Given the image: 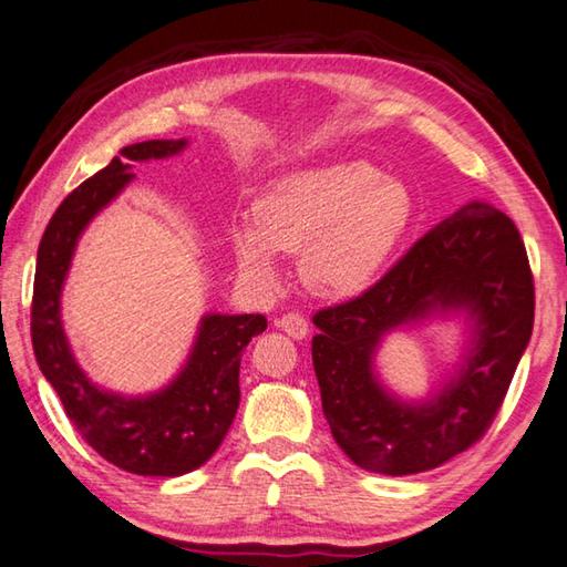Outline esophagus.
<instances>
[{"label":"esophagus","mask_w":567,"mask_h":567,"mask_svg":"<svg viewBox=\"0 0 567 567\" xmlns=\"http://www.w3.org/2000/svg\"><path fill=\"white\" fill-rule=\"evenodd\" d=\"M277 327H280L287 337L292 339H305L309 334V324L302 315H295V312H287L277 321Z\"/></svg>","instance_id":"1"}]
</instances>
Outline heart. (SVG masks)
Segmentation results:
<instances>
[{"label":"heart","mask_w":567,"mask_h":567,"mask_svg":"<svg viewBox=\"0 0 567 567\" xmlns=\"http://www.w3.org/2000/svg\"><path fill=\"white\" fill-rule=\"evenodd\" d=\"M410 188L369 162L309 166L275 179L252 206V224L230 230L238 268L277 280L275 252H299L315 292L347 297L383 272L413 224Z\"/></svg>","instance_id":"obj_1"}]
</instances>
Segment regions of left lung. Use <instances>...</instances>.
Masks as SVG:
<instances>
[{
  "label": "left lung",
  "instance_id": "obj_1",
  "mask_svg": "<svg viewBox=\"0 0 567 567\" xmlns=\"http://www.w3.org/2000/svg\"><path fill=\"white\" fill-rule=\"evenodd\" d=\"M534 275L514 220L472 202L425 233L361 297L315 315L312 361L337 445L361 470H435L480 440L504 403L534 331ZM464 313L471 339L452 377L425 402L380 383L385 333Z\"/></svg>",
  "mask_w": 567,
  "mask_h": 567
}]
</instances>
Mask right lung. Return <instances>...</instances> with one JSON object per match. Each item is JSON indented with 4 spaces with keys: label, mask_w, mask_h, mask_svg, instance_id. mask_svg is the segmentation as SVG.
Instances as JSON below:
<instances>
[{
    "label": "right lung",
    "mask_w": 567,
    "mask_h": 567,
    "mask_svg": "<svg viewBox=\"0 0 567 567\" xmlns=\"http://www.w3.org/2000/svg\"><path fill=\"white\" fill-rule=\"evenodd\" d=\"M186 140H150L120 150L63 198L43 230L31 302V341L39 369L65 415L100 457L142 476H182L210 460L240 403V353L268 327L262 315H204L182 371L147 395L100 388L78 365L61 321V292L87 224L125 188L132 162L174 157Z\"/></svg>",
    "instance_id": "obj_1"
}]
</instances>
